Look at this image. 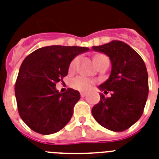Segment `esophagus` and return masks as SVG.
I'll return each instance as SVG.
<instances>
[{
	"label": "esophagus",
	"instance_id": "esophagus-1",
	"mask_svg": "<svg viewBox=\"0 0 159 159\" xmlns=\"http://www.w3.org/2000/svg\"><path fill=\"white\" fill-rule=\"evenodd\" d=\"M86 95H87V93H85V92H81V97H86Z\"/></svg>",
	"mask_w": 159,
	"mask_h": 159
}]
</instances>
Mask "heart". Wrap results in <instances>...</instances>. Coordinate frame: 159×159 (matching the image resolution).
<instances>
[{"label":"heart","mask_w":159,"mask_h":159,"mask_svg":"<svg viewBox=\"0 0 159 159\" xmlns=\"http://www.w3.org/2000/svg\"><path fill=\"white\" fill-rule=\"evenodd\" d=\"M102 56H104V55H98V56L95 57L96 63H97L98 59ZM77 62H78V57H75L70 63L69 70L73 71L77 67ZM95 84H96V81L89 79L87 77H81V76L75 77L71 82V86H72V88L75 90H77V91H80V92H88V91L92 89V87H94Z\"/></svg>","instance_id":"heart-1"}]
</instances>
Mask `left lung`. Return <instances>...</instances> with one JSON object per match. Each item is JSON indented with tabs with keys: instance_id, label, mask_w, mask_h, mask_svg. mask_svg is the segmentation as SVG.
<instances>
[{
	"instance_id": "1",
	"label": "left lung",
	"mask_w": 159,
	"mask_h": 159,
	"mask_svg": "<svg viewBox=\"0 0 159 159\" xmlns=\"http://www.w3.org/2000/svg\"><path fill=\"white\" fill-rule=\"evenodd\" d=\"M92 49L110 57V77L99 86L105 94L92 110L94 119L104 128L121 132L139 120L143 112L148 95V72L139 53L127 43L113 40Z\"/></svg>"
}]
</instances>
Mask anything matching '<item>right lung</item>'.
Returning <instances> with one entry per match:
<instances>
[{"instance_id":"1","label":"right lung","mask_w":159,"mask_h":159,"mask_svg":"<svg viewBox=\"0 0 159 159\" xmlns=\"http://www.w3.org/2000/svg\"><path fill=\"white\" fill-rule=\"evenodd\" d=\"M89 48L77 46L43 47L28 55L22 62L15 85L16 102L22 120L41 134L61 130L71 120L80 93L68 88L58 92L70 62Z\"/></svg>"}]
</instances>
